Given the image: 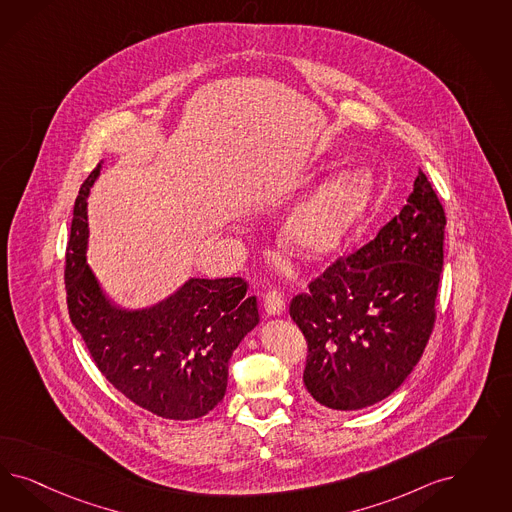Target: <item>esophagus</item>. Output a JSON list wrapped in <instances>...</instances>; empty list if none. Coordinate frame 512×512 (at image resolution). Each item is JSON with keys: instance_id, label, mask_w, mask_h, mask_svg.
<instances>
[{"instance_id": "34e87169", "label": "esophagus", "mask_w": 512, "mask_h": 512, "mask_svg": "<svg viewBox=\"0 0 512 512\" xmlns=\"http://www.w3.org/2000/svg\"><path fill=\"white\" fill-rule=\"evenodd\" d=\"M264 311L270 317H278L283 311V296L279 295L278 291H268L264 295Z\"/></svg>"}]
</instances>
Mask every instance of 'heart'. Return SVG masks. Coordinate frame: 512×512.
Segmentation results:
<instances>
[{
  "mask_svg": "<svg viewBox=\"0 0 512 512\" xmlns=\"http://www.w3.org/2000/svg\"><path fill=\"white\" fill-rule=\"evenodd\" d=\"M375 191V176L358 167L326 180L285 217L283 246L298 257H323L334 251L366 214Z\"/></svg>",
  "mask_w": 512,
  "mask_h": 512,
  "instance_id": "b5f03b06",
  "label": "heart"
}]
</instances>
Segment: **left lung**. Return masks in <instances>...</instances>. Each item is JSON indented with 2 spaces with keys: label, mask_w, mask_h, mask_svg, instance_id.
I'll use <instances>...</instances> for the list:
<instances>
[{
  "label": "left lung",
  "mask_w": 512,
  "mask_h": 512,
  "mask_svg": "<svg viewBox=\"0 0 512 512\" xmlns=\"http://www.w3.org/2000/svg\"><path fill=\"white\" fill-rule=\"evenodd\" d=\"M445 225L419 171L400 214L291 300L289 313L308 341L304 385L321 407H370L413 372L434 328Z\"/></svg>",
  "instance_id": "8db88e82"
}]
</instances>
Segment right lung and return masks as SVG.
<instances>
[{
  "instance_id": "add662e5",
  "label": "right lung",
  "mask_w": 512,
  "mask_h": 512,
  "mask_svg": "<svg viewBox=\"0 0 512 512\" xmlns=\"http://www.w3.org/2000/svg\"><path fill=\"white\" fill-rule=\"evenodd\" d=\"M101 163L73 210L65 257L71 323L97 368L131 402L163 419H199L225 396L229 360L259 325L257 298L246 296L244 279L189 278L148 308L116 306L86 263L88 197Z\"/></svg>"
}]
</instances>
